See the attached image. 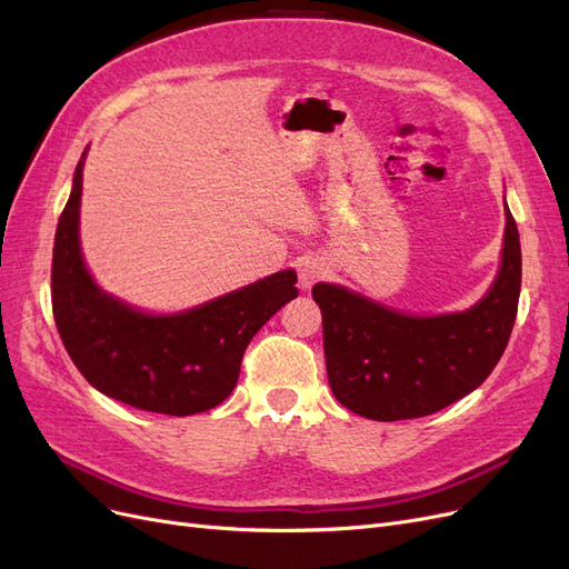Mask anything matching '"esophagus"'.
Returning <instances> with one entry per match:
<instances>
[{
	"label": "esophagus",
	"instance_id": "esophagus-1",
	"mask_svg": "<svg viewBox=\"0 0 569 569\" xmlns=\"http://www.w3.org/2000/svg\"><path fill=\"white\" fill-rule=\"evenodd\" d=\"M327 274V263L320 256H306L299 263V289L308 291Z\"/></svg>",
	"mask_w": 569,
	"mask_h": 569
}]
</instances>
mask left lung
Listing matches in <instances>:
<instances>
[{
  "instance_id": "left-lung-1",
  "label": "left lung",
  "mask_w": 569,
  "mask_h": 569,
  "mask_svg": "<svg viewBox=\"0 0 569 569\" xmlns=\"http://www.w3.org/2000/svg\"><path fill=\"white\" fill-rule=\"evenodd\" d=\"M503 211L501 266L465 311L416 316L341 284L313 287L327 380L343 408L380 422L422 418L487 380L506 351L522 282L520 234L506 197Z\"/></svg>"
}]
</instances>
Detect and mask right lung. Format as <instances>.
Returning <instances> with one entry per match:
<instances>
[{
	"label": "right lung",
	"instance_id": "add662e5",
	"mask_svg": "<svg viewBox=\"0 0 569 569\" xmlns=\"http://www.w3.org/2000/svg\"><path fill=\"white\" fill-rule=\"evenodd\" d=\"M59 218L51 308L63 347L97 391L163 416H194L232 393L253 335L299 297L297 272L280 270L178 313H149L101 289L80 247L82 168Z\"/></svg>",
	"mask_w": 569,
	"mask_h": 569
}]
</instances>
